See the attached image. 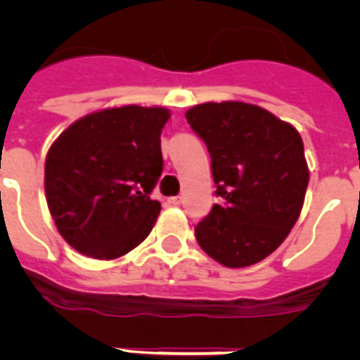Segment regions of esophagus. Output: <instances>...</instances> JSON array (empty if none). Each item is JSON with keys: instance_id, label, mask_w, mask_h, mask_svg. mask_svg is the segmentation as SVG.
<instances>
[{"instance_id": "34e87169", "label": "esophagus", "mask_w": 360, "mask_h": 360, "mask_svg": "<svg viewBox=\"0 0 360 360\" xmlns=\"http://www.w3.org/2000/svg\"><path fill=\"white\" fill-rule=\"evenodd\" d=\"M168 203H169V205H181V203H183V198H181V196L168 198Z\"/></svg>"}]
</instances>
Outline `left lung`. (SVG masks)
<instances>
[{"mask_svg":"<svg viewBox=\"0 0 360 360\" xmlns=\"http://www.w3.org/2000/svg\"><path fill=\"white\" fill-rule=\"evenodd\" d=\"M186 121L207 146L222 198L198 222V245L226 267L262 262L301 214L308 186L301 136L267 110L231 101L198 104Z\"/></svg>","mask_w":360,"mask_h":360,"instance_id":"8db88e82","label":"left lung"}]
</instances>
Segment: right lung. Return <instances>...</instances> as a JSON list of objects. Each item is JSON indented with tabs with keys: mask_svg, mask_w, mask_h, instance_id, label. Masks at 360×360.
<instances>
[{
	"mask_svg": "<svg viewBox=\"0 0 360 360\" xmlns=\"http://www.w3.org/2000/svg\"><path fill=\"white\" fill-rule=\"evenodd\" d=\"M168 110L121 106L86 115L53 141L44 191L72 248L114 259L149 236L160 213L151 192L162 174L160 132Z\"/></svg>",
	"mask_w": 360,
	"mask_h": 360,
	"instance_id": "obj_1",
	"label": "right lung"
}]
</instances>
